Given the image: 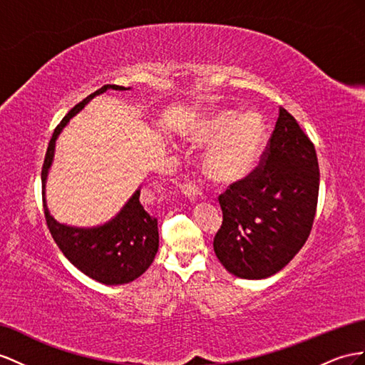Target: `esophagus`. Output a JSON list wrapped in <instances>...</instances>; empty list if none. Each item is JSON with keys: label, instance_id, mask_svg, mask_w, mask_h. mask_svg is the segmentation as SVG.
Instances as JSON below:
<instances>
[{"label": "esophagus", "instance_id": "esophagus-1", "mask_svg": "<svg viewBox=\"0 0 365 365\" xmlns=\"http://www.w3.org/2000/svg\"><path fill=\"white\" fill-rule=\"evenodd\" d=\"M180 188H182V192H183L185 195H188V197H191V199L199 197V195L203 194L202 185H200L199 182H194V180L185 182V183L180 186Z\"/></svg>", "mask_w": 365, "mask_h": 365}]
</instances>
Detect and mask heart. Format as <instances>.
Here are the masks:
<instances>
[{
	"mask_svg": "<svg viewBox=\"0 0 365 365\" xmlns=\"http://www.w3.org/2000/svg\"><path fill=\"white\" fill-rule=\"evenodd\" d=\"M191 140L210 145L205 170L217 182H237L253 173L267 143V123L256 110L222 109L195 126Z\"/></svg>",
	"mask_w": 365,
	"mask_h": 365,
	"instance_id": "heart-1",
	"label": "heart"
}]
</instances>
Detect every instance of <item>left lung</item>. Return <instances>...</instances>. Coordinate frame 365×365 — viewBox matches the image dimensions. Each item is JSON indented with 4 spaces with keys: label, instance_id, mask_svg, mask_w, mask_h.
Returning a JSON list of instances; mask_svg holds the SVG:
<instances>
[{
    "label": "left lung",
    "instance_id": "obj_1",
    "mask_svg": "<svg viewBox=\"0 0 365 365\" xmlns=\"http://www.w3.org/2000/svg\"><path fill=\"white\" fill-rule=\"evenodd\" d=\"M265 165L219 197L214 253L231 274L265 279L280 272L310 236L319 192L314 146L280 108Z\"/></svg>",
    "mask_w": 365,
    "mask_h": 365
}]
</instances>
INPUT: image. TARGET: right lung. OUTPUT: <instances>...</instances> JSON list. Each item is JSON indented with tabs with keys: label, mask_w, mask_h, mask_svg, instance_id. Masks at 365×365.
Instances as JSON below:
<instances>
[{
	"label": "right lung",
	"mask_w": 365,
	"mask_h": 365,
	"mask_svg": "<svg viewBox=\"0 0 365 365\" xmlns=\"http://www.w3.org/2000/svg\"><path fill=\"white\" fill-rule=\"evenodd\" d=\"M130 88L106 85L91 93L69 110V114L55 128L43 163V203L46 222L53 240L63 255L81 273L105 285L129 284L142 276L157 255L158 228L157 219L140 203V186L130 195L114 217L97 227H73L55 219L46 203V182L53 163L55 143L71 118L77 115L93 98L106 91H129Z\"/></svg>",
	"instance_id": "obj_1"
}]
</instances>
